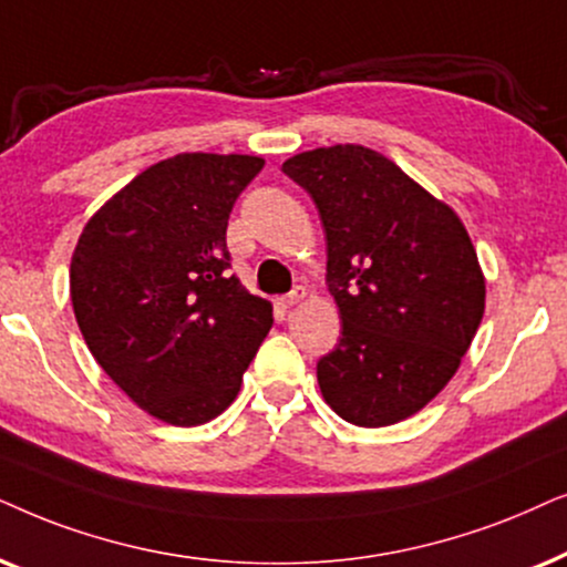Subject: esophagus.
<instances>
[{"label":"esophagus","instance_id":"1","mask_svg":"<svg viewBox=\"0 0 567 567\" xmlns=\"http://www.w3.org/2000/svg\"><path fill=\"white\" fill-rule=\"evenodd\" d=\"M306 298V288H296L290 292V296H282V298H277V306L282 308V311H290L292 306H298L300 300Z\"/></svg>","mask_w":567,"mask_h":567}]
</instances>
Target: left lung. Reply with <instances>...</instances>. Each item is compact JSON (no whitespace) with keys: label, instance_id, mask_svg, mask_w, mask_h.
I'll use <instances>...</instances> for the list:
<instances>
[{"label":"left lung","instance_id":"left-lung-1","mask_svg":"<svg viewBox=\"0 0 567 567\" xmlns=\"http://www.w3.org/2000/svg\"><path fill=\"white\" fill-rule=\"evenodd\" d=\"M282 171L319 209L342 319L316 365L323 402L360 427L412 417L454 379L485 313L462 217L371 147H316Z\"/></svg>","mask_w":567,"mask_h":567}]
</instances>
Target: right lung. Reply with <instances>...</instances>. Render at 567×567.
Instances as JSON below:
<instances>
[{"instance_id": "right-lung-1", "label": "right lung", "mask_w": 567, "mask_h": 567, "mask_svg": "<svg viewBox=\"0 0 567 567\" xmlns=\"http://www.w3.org/2000/svg\"><path fill=\"white\" fill-rule=\"evenodd\" d=\"M256 155L181 153L118 188L82 228L70 264L78 327L140 410L205 425L238 396L271 329V303L228 275L225 244Z\"/></svg>"}]
</instances>
